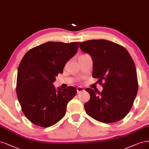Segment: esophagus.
I'll list each match as a JSON object with an SVG mask.
<instances>
[{
  "label": "esophagus",
  "instance_id": "esophagus-1",
  "mask_svg": "<svg viewBox=\"0 0 149 149\" xmlns=\"http://www.w3.org/2000/svg\"><path fill=\"white\" fill-rule=\"evenodd\" d=\"M82 91H84V88L82 87H78L77 88V93H80L81 92H82Z\"/></svg>",
  "mask_w": 149,
  "mask_h": 149
}]
</instances>
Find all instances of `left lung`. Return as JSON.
I'll return each mask as SVG.
<instances>
[{
	"mask_svg": "<svg viewBox=\"0 0 149 149\" xmlns=\"http://www.w3.org/2000/svg\"><path fill=\"white\" fill-rule=\"evenodd\" d=\"M79 47L92 56V76L103 87L100 93L86 88L90 95L84 105L86 113L104 123L123 119L131 110L138 90L136 68L131 55L123 46L105 40L80 42Z\"/></svg>",
	"mask_w": 149,
	"mask_h": 149,
	"instance_id": "1",
	"label": "left lung"
}]
</instances>
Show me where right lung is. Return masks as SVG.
<instances>
[{
  "label": "right lung",
  "instance_id": "right-lung-1",
  "mask_svg": "<svg viewBox=\"0 0 149 149\" xmlns=\"http://www.w3.org/2000/svg\"><path fill=\"white\" fill-rule=\"evenodd\" d=\"M78 49V42L49 41L23 56L18 68L16 92L23 114L33 124L47 127L64 116L77 90L68 87L57 92L52 83Z\"/></svg>",
  "mask_w": 149,
  "mask_h": 149
}]
</instances>
